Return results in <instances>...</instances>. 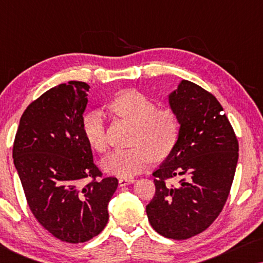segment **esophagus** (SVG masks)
Here are the masks:
<instances>
[{
    "label": "esophagus",
    "instance_id": "esophagus-1",
    "mask_svg": "<svg viewBox=\"0 0 263 263\" xmlns=\"http://www.w3.org/2000/svg\"><path fill=\"white\" fill-rule=\"evenodd\" d=\"M135 179L133 177H121L118 179V184L121 186H124V185H128V184H132V183H134Z\"/></svg>",
    "mask_w": 263,
    "mask_h": 263
}]
</instances>
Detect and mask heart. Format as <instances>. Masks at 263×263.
Masks as SVG:
<instances>
[{
	"mask_svg": "<svg viewBox=\"0 0 263 263\" xmlns=\"http://www.w3.org/2000/svg\"><path fill=\"white\" fill-rule=\"evenodd\" d=\"M110 109L138 127L135 147L115 149L102 161L103 170L120 177L142 171L154 157H166L178 139L179 123L171 110H158L157 104L136 91L125 92L110 104ZM82 130L93 149H106V118L102 110H92L82 118Z\"/></svg>",
	"mask_w": 263,
	"mask_h": 263,
	"instance_id": "heart-1",
	"label": "heart"
}]
</instances>
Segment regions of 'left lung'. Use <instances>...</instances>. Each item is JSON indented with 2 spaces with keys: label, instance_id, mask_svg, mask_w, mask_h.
I'll list each match as a JSON object with an SVG mask.
<instances>
[{
  "label": "left lung",
  "instance_id": "1",
  "mask_svg": "<svg viewBox=\"0 0 263 263\" xmlns=\"http://www.w3.org/2000/svg\"><path fill=\"white\" fill-rule=\"evenodd\" d=\"M179 123L178 139L153 172L156 195L146 206L152 228L172 239L199 235L228 200L238 161V141L217 98L192 81L167 97ZM177 177L176 186L167 179Z\"/></svg>",
  "mask_w": 263,
  "mask_h": 263
}]
</instances>
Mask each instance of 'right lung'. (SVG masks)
Wrapping results in <instances>:
<instances>
[{
	"instance_id": "1",
	"label": "right lung",
	"mask_w": 263,
	"mask_h": 263,
	"mask_svg": "<svg viewBox=\"0 0 263 263\" xmlns=\"http://www.w3.org/2000/svg\"><path fill=\"white\" fill-rule=\"evenodd\" d=\"M86 82L61 84L31 103L14 140V166L30 210L43 228L63 242L84 243L109 220L115 177H102L82 130ZM93 181L83 184L85 178Z\"/></svg>"
}]
</instances>
